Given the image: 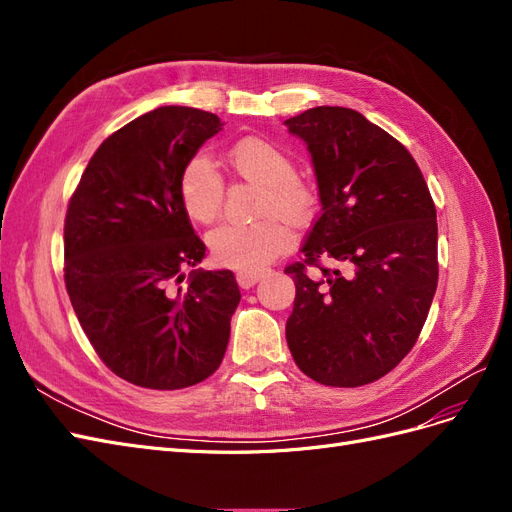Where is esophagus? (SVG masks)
<instances>
[{
  "instance_id": "34e87169",
  "label": "esophagus",
  "mask_w": 512,
  "mask_h": 512,
  "mask_svg": "<svg viewBox=\"0 0 512 512\" xmlns=\"http://www.w3.org/2000/svg\"><path fill=\"white\" fill-rule=\"evenodd\" d=\"M262 277V271H237V282L241 288H252Z\"/></svg>"
}]
</instances>
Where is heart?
<instances>
[{
	"label": "heart",
	"mask_w": 512,
	"mask_h": 512,
	"mask_svg": "<svg viewBox=\"0 0 512 512\" xmlns=\"http://www.w3.org/2000/svg\"><path fill=\"white\" fill-rule=\"evenodd\" d=\"M232 170L245 181L260 183L256 224H222L209 232L207 243L215 262L239 271H254L267 265L290 243L280 217L294 226L314 218L318 192L309 181L294 175V160L271 141L245 136L226 151ZM179 200L188 218L209 224L218 218L224 203V179L215 166L196 156L185 162L179 175Z\"/></svg>",
	"instance_id": "obj_1"
}]
</instances>
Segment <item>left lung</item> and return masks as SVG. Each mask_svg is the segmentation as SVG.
I'll return each mask as SVG.
<instances>
[{
	"instance_id": "left-lung-1",
	"label": "left lung",
	"mask_w": 512,
	"mask_h": 512,
	"mask_svg": "<svg viewBox=\"0 0 512 512\" xmlns=\"http://www.w3.org/2000/svg\"><path fill=\"white\" fill-rule=\"evenodd\" d=\"M286 126L312 153L322 203L303 260L284 269L297 286L286 342L305 376L354 389L421 335L438 286L436 205L410 151L352 108L316 106Z\"/></svg>"
}]
</instances>
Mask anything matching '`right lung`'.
<instances>
[{
	"label": "right lung",
	"mask_w": 512,
	"mask_h": 512,
	"mask_svg": "<svg viewBox=\"0 0 512 512\" xmlns=\"http://www.w3.org/2000/svg\"><path fill=\"white\" fill-rule=\"evenodd\" d=\"M220 117L160 106L113 132L70 196L64 280L87 339L115 376L175 391L220 367L241 301L232 271H192L207 247L179 175Z\"/></svg>",
	"instance_id": "add662e5"
}]
</instances>
